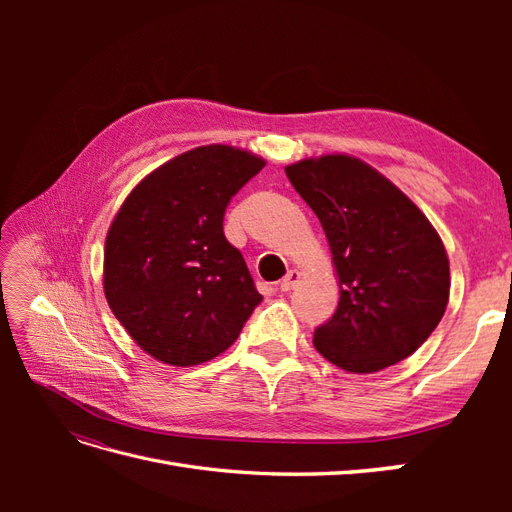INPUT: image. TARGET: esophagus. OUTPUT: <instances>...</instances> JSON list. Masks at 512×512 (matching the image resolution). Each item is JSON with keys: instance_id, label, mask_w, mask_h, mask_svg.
<instances>
[{"instance_id": "obj_1", "label": "esophagus", "mask_w": 512, "mask_h": 512, "mask_svg": "<svg viewBox=\"0 0 512 512\" xmlns=\"http://www.w3.org/2000/svg\"><path fill=\"white\" fill-rule=\"evenodd\" d=\"M299 280H301V273L299 271H288L284 280L280 282V290L282 292H290L299 286Z\"/></svg>"}]
</instances>
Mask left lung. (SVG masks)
Returning <instances> with one entry per match:
<instances>
[{"instance_id": "8db88e82", "label": "left lung", "mask_w": 512, "mask_h": 512, "mask_svg": "<svg viewBox=\"0 0 512 512\" xmlns=\"http://www.w3.org/2000/svg\"><path fill=\"white\" fill-rule=\"evenodd\" d=\"M329 239L339 303L314 331L333 365L371 374L404 361L438 327L451 273L436 228L412 200L365 162L322 156L286 166Z\"/></svg>"}]
</instances>
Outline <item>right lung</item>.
Segmentation results:
<instances>
[{
	"label": "right lung",
	"mask_w": 512,
	"mask_h": 512,
	"mask_svg": "<svg viewBox=\"0 0 512 512\" xmlns=\"http://www.w3.org/2000/svg\"><path fill=\"white\" fill-rule=\"evenodd\" d=\"M265 160L207 145L136 185L106 235L104 294L134 342L175 367L235 344L262 294L224 237V211Z\"/></svg>",
	"instance_id": "obj_1"
}]
</instances>
